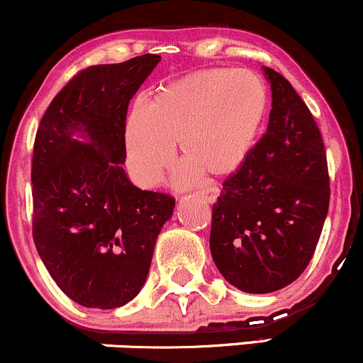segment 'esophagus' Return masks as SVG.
I'll return each instance as SVG.
<instances>
[{"instance_id":"1","label":"esophagus","mask_w":363,"mask_h":363,"mask_svg":"<svg viewBox=\"0 0 363 363\" xmlns=\"http://www.w3.org/2000/svg\"><path fill=\"white\" fill-rule=\"evenodd\" d=\"M196 196L206 203H215L216 198H218V189L216 187H205V189L196 191Z\"/></svg>"}]
</instances>
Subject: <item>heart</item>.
Here are the masks:
<instances>
[{
    "label": "heart",
    "instance_id": "obj_1",
    "mask_svg": "<svg viewBox=\"0 0 363 363\" xmlns=\"http://www.w3.org/2000/svg\"><path fill=\"white\" fill-rule=\"evenodd\" d=\"M266 83L251 69L206 68L174 78L124 119L128 169L143 187L160 184L179 143L189 164L177 181L187 184L205 172L228 177L256 147L268 114Z\"/></svg>",
    "mask_w": 363,
    "mask_h": 363
}]
</instances>
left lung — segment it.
<instances>
[{"label":"left lung","instance_id":"left-lung-1","mask_svg":"<svg viewBox=\"0 0 363 363\" xmlns=\"http://www.w3.org/2000/svg\"><path fill=\"white\" fill-rule=\"evenodd\" d=\"M272 83L266 133L244 165L223 181L211 215L210 251L228 283L269 294L307 268L329 208L328 160L309 107L286 78Z\"/></svg>","mask_w":363,"mask_h":363}]
</instances>
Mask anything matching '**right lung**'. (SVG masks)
Segmentation results:
<instances>
[{
    "label": "right lung",
    "mask_w": 363,
    "mask_h": 363,
    "mask_svg": "<svg viewBox=\"0 0 363 363\" xmlns=\"http://www.w3.org/2000/svg\"><path fill=\"white\" fill-rule=\"evenodd\" d=\"M158 61L143 54L82 69L37 129L32 237L52 280L80 306L116 309L133 301L172 216L176 198L141 191L121 167L129 101Z\"/></svg>",
    "instance_id": "add662e5"
}]
</instances>
